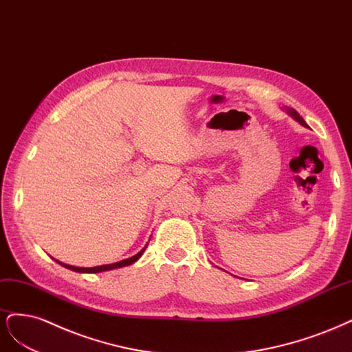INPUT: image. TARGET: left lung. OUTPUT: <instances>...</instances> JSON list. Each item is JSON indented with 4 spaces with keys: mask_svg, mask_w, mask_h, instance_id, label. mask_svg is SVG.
<instances>
[{
    "mask_svg": "<svg viewBox=\"0 0 352 352\" xmlns=\"http://www.w3.org/2000/svg\"><path fill=\"white\" fill-rule=\"evenodd\" d=\"M287 112H288V114H289V116H291L294 120L298 121V122L301 124V126L307 127V124H305V121L302 120V117H300V114H298V112H297L296 109H292V108H287Z\"/></svg>",
    "mask_w": 352,
    "mask_h": 352,
    "instance_id": "obj_1",
    "label": "left lung"
}]
</instances>
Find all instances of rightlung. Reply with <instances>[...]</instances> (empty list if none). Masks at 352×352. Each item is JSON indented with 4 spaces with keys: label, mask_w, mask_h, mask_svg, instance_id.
Returning <instances> with one entry per match:
<instances>
[{
    "label": "right lung",
    "mask_w": 352,
    "mask_h": 352,
    "mask_svg": "<svg viewBox=\"0 0 352 352\" xmlns=\"http://www.w3.org/2000/svg\"><path fill=\"white\" fill-rule=\"evenodd\" d=\"M147 244L142 248V250L135 254V256H131L129 258H124L121 260V262H117V263H111V265H102V266H95V267H77V266H70V265H65V263H61L58 262V260H55L56 263H60L61 266L70 269V270H74V272H78V274H99V272H105V270H112V269H118V267H124V266H129L134 262H138V260L142 257V254L144 253Z\"/></svg>",
    "instance_id": "1"
}]
</instances>
